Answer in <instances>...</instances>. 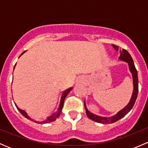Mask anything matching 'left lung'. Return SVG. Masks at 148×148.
<instances>
[{"mask_svg":"<svg viewBox=\"0 0 148 148\" xmlns=\"http://www.w3.org/2000/svg\"><path fill=\"white\" fill-rule=\"evenodd\" d=\"M113 47L116 49V50L118 51V46L116 45H112ZM120 56L119 57V59L120 60L125 61V62H127L128 65H129L130 70L131 73L132 74V79H133V85H134V90L132 92V97H131L130 101L128 103L127 105L125 107V108L122 109V110H120V112L117 113L114 116L111 117H99V116L95 115L93 114L92 113H91L90 112L88 111L87 108H86V104H85V101L84 102V107L85 110H86V113L87 117H89L90 120L95 121L97 122H99V123H102V124H110L113 123V122H116V121L119 120L120 119L123 117L124 116L126 115L130 111L131 109L133 107L134 104H135V100L137 99V97H138V71H137L136 68H135V64H134L133 60H132V57H131L130 54L128 53V51L125 49H122V50L120 49Z\"/></svg>","mask_w":148,"mask_h":148,"instance_id":"1","label":"left lung"}]
</instances>
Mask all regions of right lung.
Segmentation results:
<instances>
[{
    "mask_svg": "<svg viewBox=\"0 0 148 148\" xmlns=\"http://www.w3.org/2000/svg\"><path fill=\"white\" fill-rule=\"evenodd\" d=\"M25 51H23V53L21 54V56L22 54H23V53H24ZM15 68V66H14ZM71 89H72V87H70L69 88V89H66V90L63 91V92L62 93V95H61V98H60V101H59V104H58V106L56 107V108L53 111V112L51 113L50 114H49V116H47V117H46V118H44V120L42 121H35V122H38V123H40V124H44V123H49V122H53V121L56 120V119L59 117V114H60L61 113V111H62V107H63V105H64V99L66 98V97L67 96V95L69 94V92H70V91L71 90ZM16 107H17V109L18 110V111L20 112L22 114H23V116H24L26 118L28 119V120H33V119L31 118V117H30V116L28 115L27 113L26 112L24 111V110H21L20 108H18V107L16 106ZM34 121V120H33Z\"/></svg>",
    "mask_w": 148,
    "mask_h": 148,
    "instance_id": "right-lung-1",
    "label": "right lung"
}]
</instances>
